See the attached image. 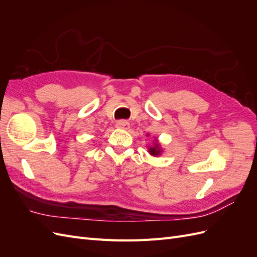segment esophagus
<instances>
[{
    "instance_id": "34e87169",
    "label": "esophagus",
    "mask_w": 257,
    "mask_h": 257,
    "mask_svg": "<svg viewBox=\"0 0 257 257\" xmlns=\"http://www.w3.org/2000/svg\"><path fill=\"white\" fill-rule=\"evenodd\" d=\"M115 126L118 128H122V130H127L130 127V123L125 120H120L115 123Z\"/></svg>"
}]
</instances>
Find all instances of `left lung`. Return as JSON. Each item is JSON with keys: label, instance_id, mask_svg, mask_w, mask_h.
Listing matches in <instances>:
<instances>
[{"label": "left lung", "instance_id": "left-lung-1", "mask_svg": "<svg viewBox=\"0 0 257 257\" xmlns=\"http://www.w3.org/2000/svg\"><path fill=\"white\" fill-rule=\"evenodd\" d=\"M149 153L151 155H153V157H157V155H160L162 153L160 145L158 143H154L153 147H149Z\"/></svg>", "mask_w": 257, "mask_h": 257}]
</instances>
